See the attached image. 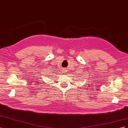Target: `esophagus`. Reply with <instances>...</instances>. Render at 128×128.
Instances as JSON below:
<instances>
[{
  "label": "esophagus",
  "instance_id": "1",
  "mask_svg": "<svg viewBox=\"0 0 128 128\" xmlns=\"http://www.w3.org/2000/svg\"><path fill=\"white\" fill-rule=\"evenodd\" d=\"M67 71V70L66 68H64V69H63V72H64V73H66Z\"/></svg>",
  "mask_w": 128,
  "mask_h": 128
}]
</instances>
